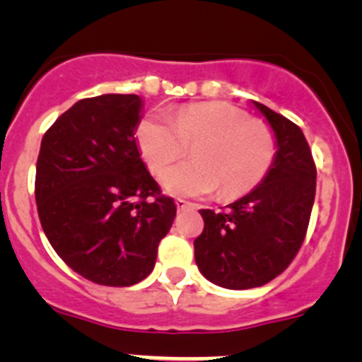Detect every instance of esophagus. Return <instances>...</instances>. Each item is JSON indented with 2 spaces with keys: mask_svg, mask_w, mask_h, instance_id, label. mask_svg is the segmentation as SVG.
I'll return each mask as SVG.
<instances>
[{
  "mask_svg": "<svg viewBox=\"0 0 362 362\" xmlns=\"http://www.w3.org/2000/svg\"><path fill=\"white\" fill-rule=\"evenodd\" d=\"M175 204H177L178 211H182V210H191V208L196 206L194 203H189V202H185V199H177V202H175Z\"/></svg>",
  "mask_w": 362,
  "mask_h": 362,
  "instance_id": "1",
  "label": "esophagus"
}]
</instances>
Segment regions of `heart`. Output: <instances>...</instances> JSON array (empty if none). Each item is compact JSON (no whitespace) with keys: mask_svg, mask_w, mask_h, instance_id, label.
Returning <instances> with one entry per match:
<instances>
[{"mask_svg":"<svg viewBox=\"0 0 362 362\" xmlns=\"http://www.w3.org/2000/svg\"><path fill=\"white\" fill-rule=\"evenodd\" d=\"M138 147L154 173H160L193 145L194 161L164 171L160 185L175 196H204L218 187L224 199L257 187L272 170L276 138L272 127L222 101L151 113L136 129Z\"/></svg>","mask_w":362,"mask_h":362,"instance_id":"obj_1","label":"heart"}]
</instances>
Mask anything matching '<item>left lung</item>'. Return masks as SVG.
<instances>
[{"label": "left lung", "instance_id": "obj_1", "mask_svg": "<svg viewBox=\"0 0 362 362\" xmlns=\"http://www.w3.org/2000/svg\"><path fill=\"white\" fill-rule=\"evenodd\" d=\"M276 138L264 180L226 210H199L204 221L194 257L204 279L226 289L261 287L279 276L301 249L315 199L317 170L303 131L252 101Z\"/></svg>", "mask_w": 362, "mask_h": 362}]
</instances>
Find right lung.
<instances>
[{
  "mask_svg": "<svg viewBox=\"0 0 362 362\" xmlns=\"http://www.w3.org/2000/svg\"><path fill=\"white\" fill-rule=\"evenodd\" d=\"M136 94L80 100L43 134L35 198L52 249L83 279L127 287L151 275L177 204L136 145Z\"/></svg>",
  "mask_w": 362,
  "mask_h": 362,
  "instance_id": "obj_1",
  "label": "right lung"
}]
</instances>
